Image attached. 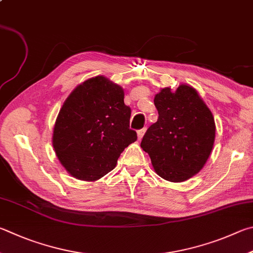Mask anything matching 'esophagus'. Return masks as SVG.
<instances>
[{
    "instance_id": "1",
    "label": "esophagus",
    "mask_w": 253,
    "mask_h": 253,
    "mask_svg": "<svg viewBox=\"0 0 253 253\" xmlns=\"http://www.w3.org/2000/svg\"><path fill=\"white\" fill-rule=\"evenodd\" d=\"M145 132H146V128H142V129H139L138 131H137V136H138L139 140L142 138V137H144Z\"/></svg>"
}]
</instances>
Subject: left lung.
Here are the masks:
<instances>
[{
  "mask_svg": "<svg viewBox=\"0 0 253 253\" xmlns=\"http://www.w3.org/2000/svg\"><path fill=\"white\" fill-rule=\"evenodd\" d=\"M158 121L146 131L140 147L149 155L156 173L181 182L198 173L212 151L215 124L210 109L194 87L160 89L154 98Z\"/></svg>",
  "mask_w": 253,
  "mask_h": 253,
  "instance_id": "8db88e82",
  "label": "left lung"
}]
</instances>
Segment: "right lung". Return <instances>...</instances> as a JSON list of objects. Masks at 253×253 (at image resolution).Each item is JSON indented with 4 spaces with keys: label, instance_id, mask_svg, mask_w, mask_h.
<instances>
[{
    "label": "right lung",
    "instance_id": "obj_1",
    "mask_svg": "<svg viewBox=\"0 0 253 253\" xmlns=\"http://www.w3.org/2000/svg\"><path fill=\"white\" fill-rule=\"evenodd\" d=\"M124 89L98 75L77 85L59 109L52 142L59 163L76 179L96 181L116 167L137 140L129 129L130 108Z\"/></svg>",
    "mask_w": 253,
    "mask_h": 253
}]
</instances>
